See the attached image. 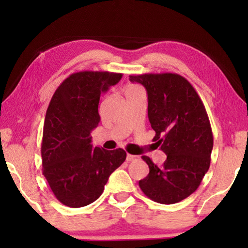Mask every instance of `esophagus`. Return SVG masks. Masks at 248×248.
Returning a JSON list of instances; mask_svg holds the SVG:
<instances>
[{"label":"esophagus","mask_w":248,"mask_h":248,"mask_svg":"<svg viewBox=\"0 0 248 248\" xmlns=\"http://www.w3.org/2000/svg\"><path fill=\"white\" fill-rule=\"evenodd\" d=\"M140 159V156H138V155H131V154H128L127 155V161L128 162H137Z\"/></svg>","instance_id":"obj_1"}]
</instances>
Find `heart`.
<instances>
[{
    "label": "heart",
    "mask_w": 248,
    "mask_h": 248,
    "mask_svg": "<svg viewBox=\"0 0 248 248\" xmlns=\"http://www.w3.org/2000/svg\"><path fill=\"white\" fill-rule=\"evenodd\" d=\"M139 92H142V90L140 89V87L138 86H130L129 89L127 90V94H134V93H139Z\"/></svg>",
    "instance_id": "1"
}]
</instances>
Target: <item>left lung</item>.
Returning <instances> with one entry per match:
<instances>
[{
    "mask_svg": "<svg viewBox=\"0 0 248 248\" xmlns=\"http://www.w3.org/2000/svg\"><path fill=\"white\" fill-rule=\"evenodd\" d=\"M129 78L145 87L153 141L167 155L161 167L149 156H142L150 173L139 186L155 202H179L197 190L210 167L213 134L207 110L182 75L146 73Z\"/></svg>",
    "mask_w": 248,
    "mask_h": 248,
    "instance_id": "obj_1",
    "label": "left lung"
}]
</instances>
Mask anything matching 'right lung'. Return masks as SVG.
<instances>
[{
	"instance_id": "add662e5",
	"label": "right lung",
	"mask_w": 248,
	"mask_h": 248,
	"mask_svg": "<svg viewBox=\"0 0 248 248\" xmlns=\"http://www.w3.org/2000/svg\"><path fill=\"white\" fill-rule=\"evenodd\" d=\"M123 74L82 71L71 74L54 92L46 114L41 157L43 174L56 198L70 208L94 202L109 176L123 164V149L104 150L91 144V132L100 121V94Z\"/></svg>"
}]
</instances>
